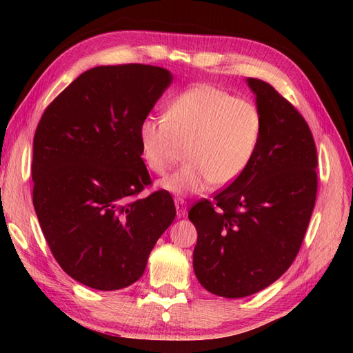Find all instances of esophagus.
<instances>
[{
    "mask_svg": "<svg viewBox=\"0 0 353 353\" xmlns=\"http://www.w3.org/2000/svg\"><path fill=\"white\" fill-rule=\"evenodd\" d=\"M174 206H176V211H177L179 219H182V216H185L186 209H188V206H186V201L183 199H176L174 200Z\"/></svg>",
    "mask_w": 353,
    "mask_h": 353,
    "instance_id": "1",
    "label": "esophagus"
}]
</instances>
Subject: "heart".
I'll list each match as a JSON object with an SVG mask.
<instances>
[{"label":"heart","instance_id":"b5f03b06","mask_svg":"<svg viewBox=\"0 0 353 353\" xmlns=\"http://www.w3.org/2000/svg\"><path fill=\"white\" fill-rule=\"evenodd\" d=\"M262 115L249 100L211 85H197L174 97L165 117L148 115L139 123L141 159L163 174L181 157L183 167L162 179L159 188L174 196L205 192L229 185L243 174L256 153Z\"/></svg>","mask_w":353,"mask_h":353}]
</instances>
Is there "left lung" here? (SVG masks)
Returning a JSON list of instances; mask_svg holds the SVG:
<instances>
[{"label":"left lung","mask_w":353,"mask_h":353,"mask_svg":"<svg viewBox=\"0 0 353 353\" xmlns=\"http://www.w3.org/2000/svg\"><path fill=\"white\" fill-rule=\"evenodd\" d=\"M262 115L245 171L188 216L197 229L194 273L212 294L239 299L267 288L301 249L317 196V150L303 117L276 89L247 79Z\"/></svg>","instance_id":"1"}]
</instances>
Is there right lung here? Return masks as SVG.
Masks as SVG:
<instances>
[{
    "label": "right lung",
    "mask_w": 353,
    "mask_h": 353,
    "mask_svg": "<svg viewBox=\"0 0 353 353\" xmlns=\"http://www.w3.org/2000/svg\"><path fill=\"white\" fill-rule=\"evenodd\" d=\"M172 81L168 70L95 66L45 109L33 139V206L52 256L101 291L129 287L176 216L141 159L138 127Z\"/></svg>",
    "instance_id": "1"
}]
</instances>
